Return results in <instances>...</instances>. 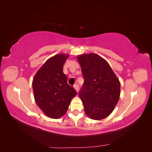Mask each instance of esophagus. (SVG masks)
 I'll use <instances>...</instances> for the list:
<instances>
[{"mask_svg": "<svg viewBox=\"0 0 152 152\" xmlns=\"http://www.w3.org/2000/svg\"><path fill=\"white\" fill-rule=\"evenodd\" d=\"M73 87H74V89L76 90V91L79 92V85L78 84H75L74 86H73Z\"/></svg>", "mask_w": 152, "mask_h": 152, "instance_id": "1", "label": "esophagus"}]
</instances>
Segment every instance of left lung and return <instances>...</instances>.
I'll use <instances>...</instances> for the list:
<instances>
[{
	"instance_id": "left-lung-1",
	"label": "left lung",
	"mask_w": 152,
	"mask_h": 152,
	"mask_svg": "<svg viewBox=\"0 0 152 152\" xmlns=\"http://www.w3.org/2000/svg\"><path fill=\"white\" fill-rule=\"evenodd\" d=\"M84 77L79 92L84 111L90 118L102 120L111 113L120 98L121 84L108 62L96 54L77 57Z\"/></svg>"
}]
</instances>
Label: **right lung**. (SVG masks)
I'll list each match as a JSON object with an SVG mask.
<instances>
[{
    "label": "right lung",
    "instance_id": "1",
    "mask_svg": "<svg viewBox=\"0 0 152 152\" xmlns=\"http://www.w3.org/2000/svg\"><path fill=\"white\" fill-rule=\"evenodd\" d=\"M68 56L69 54H58L49 58L37 72L32 82L35 102L50 118L63 116L77 94L75 89L68 84L67 77L63 72Z\"/></svg>",
    "mask_w": 152,
    "mask_h": 152
}]
</instances>
